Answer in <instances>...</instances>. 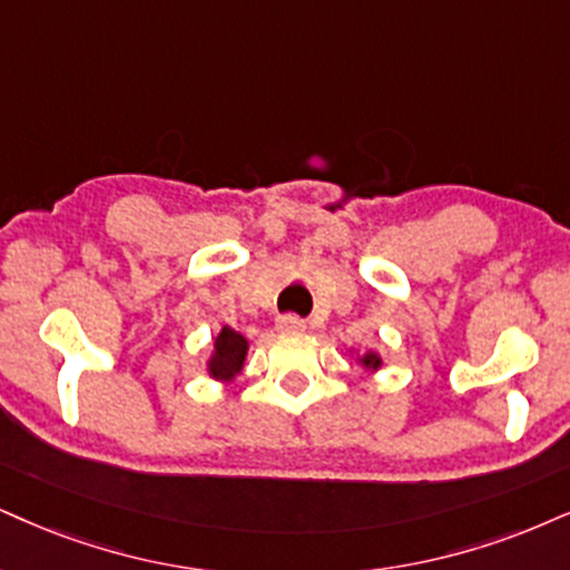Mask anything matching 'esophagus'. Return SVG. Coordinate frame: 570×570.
Returning a JSON list of instances; mask_svg holds the SVG:
<instances>
[{
  "label": "esophagus",
  "mask_w": 570,
  "mask_h": 570,
  "mask_svg": "<svg viewBox=\"0 0 570 570\" xmlns=\"http://www.w3.org/2000/svg\"><path fill=\"white\" fill-rule=\"evenodd\" d=\"M304 320H298L296 314H285V317L277 320V330L279 333H301L304 330Z\"/></svg>",
  "instance_id": "esophagus-1"
}]
</instances>
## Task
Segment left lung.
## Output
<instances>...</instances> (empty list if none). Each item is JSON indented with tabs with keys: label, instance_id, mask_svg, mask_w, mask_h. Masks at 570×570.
I'll return each instance as SVG.
<instances>
[{
	"label": "left lung",
	"instance_id": "1",
	"mask_svg": "<svg viewBox=\"0 0 570 570\" xmlns=\"http://www.w3.org/2000/svg\"><path fill=\"white\" fill-rule=\"evenodd\" d=\"M356 362H360L367 372H377L383 367V360H381V354H377V351H367V354L356 356Z\"/></svg>",
	"mask_w": 570,
	"mask_h": 570
}]
</instances>
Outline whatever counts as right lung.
<instances>
[{
	"label": "right lung",
	"instance_id": "right-lung-1",
	"mask_svg": "<svg viewBox=\"0 0 570 570\" xmlns=\"http://www.w3.org/2000/svg\"><path fill=\"white\" fill-rule=\"evenodd\" d=\"M245 356H248V341L240 333L224 325L222 333L214 338V351L208 360V375L214 381L229 383L240 375Z\"/></svg>",
	"mask_w": 570,
	"mask_h": 570
}]
</instances>
